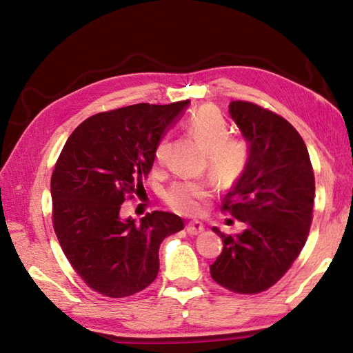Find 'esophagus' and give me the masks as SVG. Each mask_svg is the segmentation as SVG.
Wrapping results in <instances>:
<instances>
[{"mask_svg": "<svg viewBox=\"0 0 353 353\" xmlns=\"http://www.w3.org/2000/svg\"><path fill=\"white\" fill-rule=\"evenodd\" d=\"M203 230H205V226L201 221H190L188 224H186V232H188L190 235H197Z\"/></svg>", "mask_w": 353, "mask_h": 353, "instance_id": "34e87169", "label": "esophagus"}]
</instances>
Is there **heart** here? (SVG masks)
<instances>
[{"mask_svg":"<svg viewBox=\"0 0 353 353\" xmlns=\"http://www.w3.org/2000/svg\"><path fill=\"white\" fill-rule=\"evenodd\" d=\"M190 133L206 148V162L212 174L221 182H234L243 174L250 159L247 141L230 137L229 124L221 112L212 106H201L186 121ZM167 139L162 138L154 150V161L163 163ZM212 185L206 179L174 182L163 192V200L171 209L183 215H196L201 201L211 196Z\"/></svg>","mask_w":353,"mask_h":353,"instance_id":"obj_1","label":"heart"}]
</instances>
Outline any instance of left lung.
<instances>
[{
	"label": "left lung",
	"mask_w": 353,
	"mask_h": 353,
	"mask_svg": "<svg viewBox=\"0 0 353 353\" xmlns=\"http://www.w3.org/2000/svg\"><path fill=\"white\" fill-rule=\"evenodd\" d=\"M230 117L249 142L247 168L221 209L245 224L226 235L209 267L212 279L238 294H258L288 272L312 223L316 181L308 148L287 119L250 101H232Z\"/></svg>",
	"instance_id": "obj_1"
}]
</instances>
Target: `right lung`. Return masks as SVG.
Returning <instances> with one entry per match:
<instances>
[{
  "label": "right lung",
  "mask_w": 353,
  "mask_h": 353,
  "mask_svg": "<svg viewBox=\"0 0 353 353\" xmlns=\"http://www.w3.org/2000/svg\"><path fill=\"white\" fill-rule=\"evenodd\" d=\"M139 103L85 119L63 145L51 176L52 228L66 259L89 288L106 297L137 294L159 272V245L183 229L171 212L139 223L119 216L144 188L165 129L188 106Z\"/></svg>",
  "instance_id": "1"
}]
</instances>
